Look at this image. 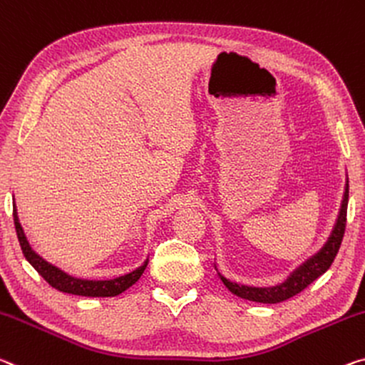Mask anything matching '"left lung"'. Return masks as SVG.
I'll list each match as a JSON object with an SVG mask.
<instances>
[{
    "mask_svg": "<svg viewBox=\"0 0 365 365\" xmlns=\"http://www.w3.org/2000/svg\"><path fill=\"white\" fill-rule=\"evenodd\" d=\"M348 198H349V182L346 180L344 196L343 203H341L338 221L334 224V229L329 239L320 252L317 255L307 259L304 264H300L294 273L287 277V279L279 286L274 287H250V286H240L237 282H230L221 276L222 282L230 292L235 294L242 299L253 300V302H262V304H277L284 302V300L297 296L299 292H302L305 287H309L312 282L318 279L325 271L331 266L334 262V257L338 255V250L341 247L344 237L346 229V214H348Z\"/></svg>",
    "mask_w": 365,
    "mask_h": 365,
    "instance_id": "left-lung-1",
    "label": "left lung"
}]
</instances>
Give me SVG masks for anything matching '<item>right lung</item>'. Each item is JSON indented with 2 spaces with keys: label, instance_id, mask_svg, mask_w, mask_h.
<instances>
[{
  "label": "right lung",
  "instance_id": "add662e5",
  "mask_svg": "<svg viewBox=\"0 0 365 365\" xmlns=\"http://www.w3.org/2000/svg\"><path fill=\"white\" fill-rule=\"evenodd\" d=\"M13 217H14V227H16L17 239H19L22 253H24L26 259L34 266V268H36L37 273L42 276L51 287H55L61 292L74 294V296H86V297L118 296V294L125 292L126 289L131 287L138 279H140L143 271L146 269V266H148V259H146V262H144L140 268H136L135 271H131V273H128V274L115 277V279H110V281L78 279V277H73L66 273H63V271L58 269L56 266L50 264L48 262H45L42 257H38L37 253L32 250L26 239V235H24V230H22L21 224H19V217H17V212H16V205H13Z\"/></svg>",
  "mask_w": 365,
  "mask_h": 365
}]
</instances>
